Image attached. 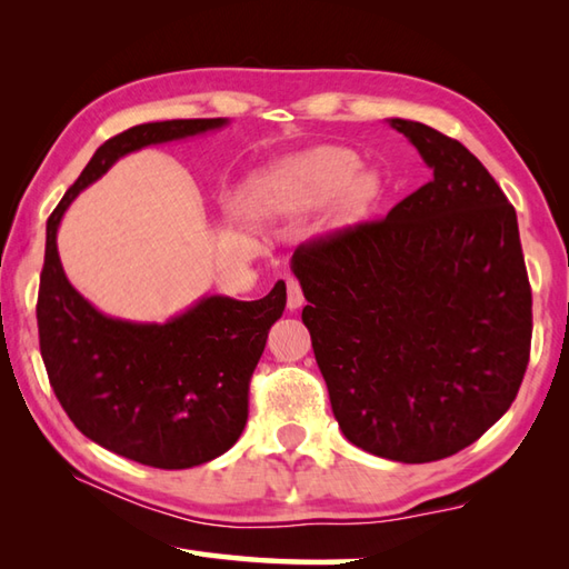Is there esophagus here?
I'll return each mask as SVG.
<instances>
[{
    "label": "esophagus",
    "instance_id": "obj_1",
    "mask_svg": "<svg viewBox=\"0 0 569 569\" xmlns=\"http://www.w3.org/2000/svg\"><path fill=\"white\" fill-rule=\"evenodd\" d=\"M286 286H288V310H298L300 306L306 303L303 288H300L296 278H286Z\"/></svg>",
    "mask_w": 569,
    "mask_h": 569
}]
</instances>
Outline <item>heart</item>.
Masks as SVG:
<instances>
[{"instance_id": "heart-1", "label": "heart", "mask_w": 569, "mask_h": 569, "mask_svg": "<svg viewBox=\"0 0 569 569\" xmlns=\"http://www.w3.org/2000/svg\"><path fill=\"white\" fill-rule=\"evenodd\" d=\"M359 159L347 149L322 147L286 161L273 173L259 178L251 204L259 214H291L318 208L340 192V210L347 217L365 214L381 196V180L359 171Z\"/></svg>"}]
</instances>
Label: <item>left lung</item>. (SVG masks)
Masks as SVG:
<instances>
[{
  "label": "left lung",
  "instance_id": "1",
  "mask_svg": "<svg viewBox=\"0 0 569 569\" xmlns=\"http://www.w3.org/2000/svg\"><path fill=\"white\" fill-rule=\"evenodd\" d=\"M389 124L432 180L383 220L300 244L291 269L332 413L377 457L435 462L479 440L521 389L533 298L513 204L438 129Z\"/></svg>",
  "mask_w": 569,
  "mask_h": 569
}]
</instances>
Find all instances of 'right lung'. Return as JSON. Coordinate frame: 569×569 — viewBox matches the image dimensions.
<instances>
[{
  "label": "right lung",
  "mask_w": 569,
  "mask_h": 569,
  "mask_svg": "<svg viewBox=\"0 0 569 569\" xmlns=\"http://www.w3.org/2000/svg\"><path fill=\"white\" fill-rule=\"evenodd\" d=\"M224 124L171 119L107 139L46 227L36 320L53 393L84 438L159 469L204 465L239 440L251 373L271 325L283 316L286 283L259 300L208 296L163 325L107 318L70 286L56 234L68 204L117 159Z\"/></svg>",
  "instance_id": "add662e5"
}]
</instances>
